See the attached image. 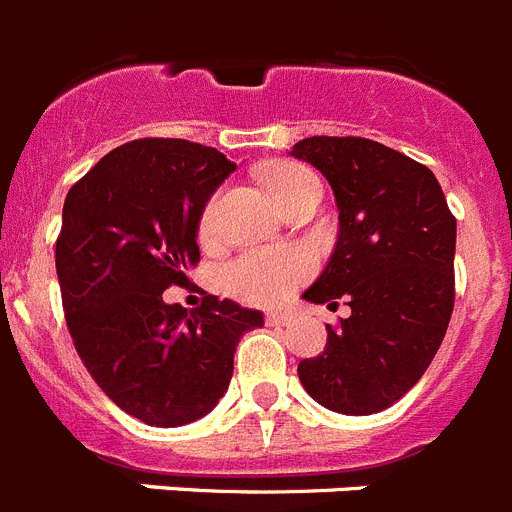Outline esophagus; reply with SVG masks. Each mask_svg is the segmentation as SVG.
Returning <instances> with one entry per match:
<instances>
[{
	"instance_id": "34e87169",
	"label": "esophagus",
	"mask_w": 512,
	"mask_h": 512,
	"mask_svg": "<svg viewBox=\"0 0 512 512\" xmlns=\"http://www.w3.org/2000/svg\"><path fill=\"white\" fill-rule=\"evenodd\" d=\"M265 322L273 324V327H281V324H288V314L286 311H268V314H265Z\"/></svg>"
}]
</instances>
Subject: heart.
Returning <instances> with one entry per match:
<instances>
[{
    "instance_id": "b5f03b06",
    "label": "heart",
    "mask_w": 512,
    "mask_h": 512,
    "mask_svg": "<svg viewBox=\"0 0 512 512\" xmlns=\"http://www.w3.org/2000/svg\"><path fill=\"white\" fill-rule=\"evenodd\" d=\"M314 180V172L304 164L281 162L268 172V188L278 203L286 201L293 190H299L304 182ZM216 208L219 198L213 195L206 203L198 221L201 239H211L216 229ZM314 270V262L304 250L281 247V250H252L231 260L221 270V283L231 296H237L250 304H278L299 286Z\"/></svg>"
}]
</instances>
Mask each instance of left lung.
<instances>
[{"label": "left lung", "instance_id": "obj_1", "mask_svg": "<svg viewBox=\"0 0 512 512\" xmlns=\"http://www.w3.org/2000/svg\"><path fill=\"white\" fill-rule=\"evenodd\" d=\"M335 193L340 237L304 293L350 317L327 327L322 355L299 363L311 399L373 415L402 399L441 348L456 299V219L425 164L361 136H311L291 151Z\"/></svg>", "mask_w": 512, "mask_h": 512}]
</instances>
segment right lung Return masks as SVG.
<instances>
[{
    "label": "right lung",
    "mask_w": 512,
    "mask_h": 512,
    "mask_svg": "<svg viewBox=\"0 0 512 512\" xmlns=\"http://www.w3.org/2000/svg\"><path fill=\"white\" fill-rule=\"evenodd\" d=\"M237 164L185 139L118 146L74 182L56 239V273L74 348L123 412L154 428L188 425L219 404L234 350L262 314L203 296L164 304L198 265V221Z\"/></svg>",
    "instance_id": "1"
}]
</instances>
